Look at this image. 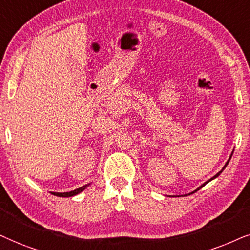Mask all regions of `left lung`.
Returning a JSON list of instances; mask_svg holds the SVG:
<instances>
[{
	"label": "left lung",
	"mask_w": 250,
	"mask_h": 250,
	"mask_svg": "<svg viewBox=\"0 0 250 250\" xmlns=\"http://www.w3.org/2000/svg\"><path fill=\"white\" fill-rule=\"evenodd\" d=\"M229 159H231V158H229ZM229 159L228 160V162H226V165L224 166V168L226 167V166H228V164H229ZM224 168H223V170H224ZM221 172H222V171H219V172H218V174H216V175L214 176V177H212V178H210V179H209V181H208V182H210V181H211V179H214L215 177H217V176H218L219 174H221ZM208 182H206V183H208ZM206 183H205V184H204V185H206ZM204 185H201V186H200V188H202V186H204ZM199 188H198V189H199ZM198 189H197V191H198Z\"/></svg>",
	"instance_id": "1"
}]
</instances>
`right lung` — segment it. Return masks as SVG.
I'll return each instance as SVG.
<instances>
[{"label":"right lung","mask_w":250,"mask_h":250,"mask_svg":"<svg viewBox=\"0 0 250 250\" xmlns=\"http://www.w3.org/2000/svg\"><path fill=\"white\" fill-rule=\"evenodd\" d=\"M86 186H88V185H84V186H82V188H76V189H74V191H71V192H64V193H56V192H52V194H53V195H57V197H64V198L73 197V195H76V194H78V193L82 192L83 189H84V188H86Z\"/></svg>","instance_id":"add662e5"}]
</instances>
